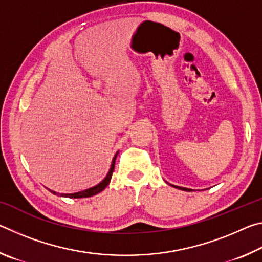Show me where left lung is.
Here are the masks:
<instances>
[{
    "label": "left lung",
    "mask_w": 262,
    "mask_h": 262,
    "mask_svg": "<svg viewBox=\"0 0 262 262\" xmlns=\"http://www.w3.org/2000/svg\"><path fill=\"white\" fill-rule=\"evenodd\" d=\"M173 187H176V188H179V189H183V190H187V192H190V190H192V189H189V188H184V187H179V186H173Z\"/></svg>",
    "instance_id": "8db88e82"
}]
</instances>
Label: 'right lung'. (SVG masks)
<instances>
[{
    "label": "right lung",
    "instance_id": "obj_1",
    "mask_svg": "<svg viewBox=\"0 0 262 262\" xmlns=\"http://www.w3.org/2000/svg\"><path fill=\"white\" fill-rule=\"evenodd\" d=\"M118 156V152L115 154V156L113 158L112 161V165H111V168L108 171L107 176H106V178L101 181L100 184H98L97 186H95V187H91L89 189H85V190H82V192H77V193H72V194H61L62 196H66V198H70V199H78V198H89V196H92V195H96L100 193L101 190H104L106 187H107V185L110 184L111 181V178H112V174H113V171H114V164H115V158H117ZM51 192L53 194H56L55 192H53V190H51Z\"/></svg>",
    "mask_w": 262,
    "mask_h": 262
}]
</instances>
